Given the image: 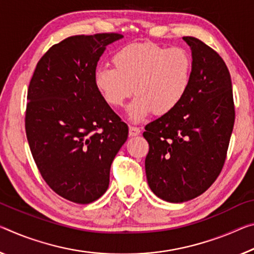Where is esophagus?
Segmentation results:
<instances>
[{"label": "esophagus", "instance_id": "34e87169", "mask_svg": "<svg viewBox=\"0 0 254 254\" xmlns=\"http://www.w3.org/2000/svg\"><path fill=\"white\" fill-rule=\"evenodd\" d=\"M140 128L139 127H134V126H130L128 127V133H130V135L131 136H135V135H138V134H140Z\"/></svg>", "mask_w": 254, "mask_h": 254}]
</instances>
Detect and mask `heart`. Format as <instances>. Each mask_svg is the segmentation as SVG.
Returning a JSON list of instances; mask_svg holds the SVG:
<instances>
[{"mask_svg": "<svg viewBox=\"0 0 254 254\" xmlns=\"http://www.w3.org/2000/svg\"><path fill=\"white\" fill-rule=\"evenodd\" d=\"M113 67L95 71V87L112 107H121L131 95L127 107L134 122L154 113L166 115L178 107L190 89L193 58L184 47H164L152 43H134L112 59Z\"/></svg>", "mask_w": 254, "mask_h": 254, "instance_id": "b5f03b06", "label": "heart"}]
</instances>
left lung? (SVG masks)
Segmentation results:
<instances>
[{
	"label": "left lung",
	"mask_w": 254,
	"mask_h": 254,
	"mask_svg": "<svg viewBox=\"0 0 254 254\" xmlns=\"http://www.w3.org/2000/svg\"><path fill=\"white\" fill-rule=\"evenodd\" d=\"M191 47L193 76L174 111L146 126L144 162L151 191L167 202L194 199L218 178L235 121L231 74L219 54L195 37Z\"/></svg>",
	"instance_id": "obj_1"
}]
</instances>
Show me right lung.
<instances>
[{"label": "right lung", "mask_w": 254, "mask_h": 254, "mask_svg": "<svg viewBox=\"0 0 254 254\" xmlns=\"http://www.w3.org/2000/svg\"><path fill=\"white\" fill-rule=\"evenodd\" d=\"M120 34L78 35L39 60L27 95L26 134L43 179L62 198L90 203L106 192L128 128L95 87L106 46Z\"/></svg>", "instance_id": "right-lung-1"}]
</instances>
